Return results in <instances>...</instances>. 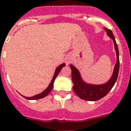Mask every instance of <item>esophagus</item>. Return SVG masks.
<instances>
[{"mask_svg":"<svg viewBox=\"0 0 131 131\" xmlns=\"http://www.w3.org/2000/svg\"><path fill=\"white\" fill-rule=\"evenodd\" d=\"M67 64H69V62H67Z\"/></svg>","mask_w":131,"mask_h":131,"instance_id":"34e87169","label":"esophagus"}]
</instances>
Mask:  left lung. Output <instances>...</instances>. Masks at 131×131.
<instances>
[{
    "mask_svg": "<svg viewBox=\"0 0 131 131\" xmlns=\"http://www.w3.org/2000/svg\"><path fill=\"white\" fill-rule=\"evenodd\" d=\"M104 29L107 32L108 37H110V39H112L114 41V48L116 50V58H117V61L114 66V71L112 77L108 80V82L103 84H92L87 83L82 79L80 71L73 64H70V68L71 69L72 82L73 83V89L76 94L83 100L95 101L102 99L111 90L118 78L119 67H120L118 45L116 43V39L112 30L106 28H104Z\"/></svg>",
    "mask_w": 131,
    "mask_h": 131,
    "instance_id": "obj_1",
    "label": "left lung"
}]
</instances>
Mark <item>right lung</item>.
<instances>
[{"mask_svg": "<svg viewBox=\"0 0 131 131\" xmlns=\"http://www.w3.org/2000/svg\"><path fill=\"white\" fill-rule=\"evenodd\" d=\"M65 66V64L64 63H62L61 64H60L58 67L55 70V72H54V74H53V78H52V80H51V82H50V84H49V86H47V88L45 90L41 92V93L38 94L37 95H35L33 96H30V97H27V96H24L23 95H21L23 96L24 98H25L26 99H28V100H37V99H43V98L45 97L48 94L51 92V90H52L53 88V82H54V80H55L56 78L57 77L58 73H60V71H61V69L62 68L64 67Z\"/></svg>", "mask_w": 131, "mask_h": 131, "instance_id": "right-lung-1", "label": "right lung"}]
</instances>
